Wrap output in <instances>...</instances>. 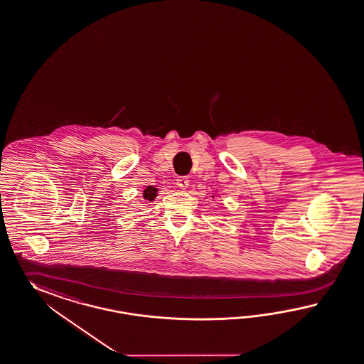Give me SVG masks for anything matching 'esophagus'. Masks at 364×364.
I'll list each match as a JSON object with an SVG mask.
<instances>
[{
  "instance_id": "34e87169",
  "label": "esophagus",
  "mask_w": 364,
  "mask_h": 364,
  "mask_svg": "<svg viewBox=\"0 0 364 364\" xmlns=\"http://www.w3.org/2000/svg\"><path fill=\"white\" fill-rule=\"evenodd\" d=\"M176 184H178L180 189H186L189 186V178L186 176H180V178H176Z\"/></svg>"
}]
</instances>
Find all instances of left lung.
I'll use <instances>...</instances> for the list:
<instances>
[{"mask_svg": "<svg viewBox=\"0 0 364 364\" xmlns=\"http://www.w3.org/2000/svg\"><path fill=\"white\" fill-rule=\"evenodd\" d=\"M212 197H214V196H212Z\"/></svg>", "mask_w": 364, "mask_h": 364, "instance_id": "8db88e82", "label": "left lung"}]
</instances>
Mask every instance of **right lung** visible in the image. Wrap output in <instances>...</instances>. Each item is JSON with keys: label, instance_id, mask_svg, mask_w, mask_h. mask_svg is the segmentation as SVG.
I'll return each instance as SVG.
<instances>
[{"label": "right lung", "instance_id": "right-lung-1", "mask_svg": "<svg viewBox=\"0 0 364 364\" xmlns=\"http://www.w3.org/2000/svg\"><path fill=\"white\" fill-rule=\"evenodd\" d=\"M158 188H155L154 186H149L144 191H143V201H149V203H152L155 198H156V196H158Z\"/></svg>", "mask_w": 364, "mask_h": 364}]
</instances>
